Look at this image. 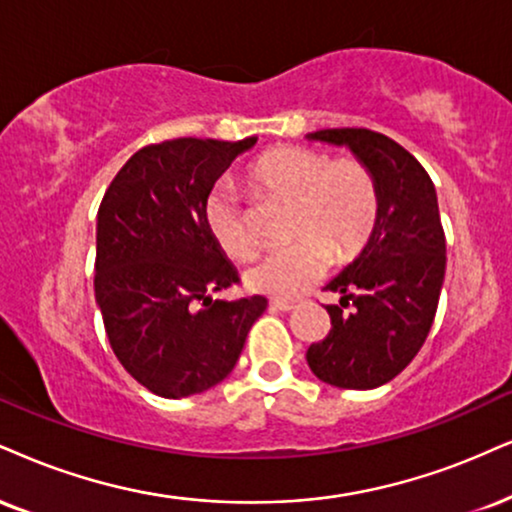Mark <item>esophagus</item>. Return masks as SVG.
Wrapping results in <instances>:
<instances>
[{"mask_svg": "<svg viewBox=\"0 0 512 512\" xmlns=\"http://www.w3.org/2000/svg\"><path fill=\"white\" fill-rule=\"evenodd\" d=\"M273 306L277 308V311H294V308H299L301 306V301L299 299H275L273 301Z\"/></svg>", "mask_w": 512, "mask_h": 512, "instance_id": "1", "label": "esophagus"}]
</instances>
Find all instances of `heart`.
<instances>
[{
  "label": "heart",
  "instance_id": "obj_1",
  "mask_svg": "<svg viewBox=\"0 0 512 512\" xmlns=\"http://www.w3.org/2000/svg\"><path fill=\"white\" fill-rule=\"evenodd\" d=\"M249 182L266 197L292 201L287 249L263 256L244 273L251 292L299 296L334 263H349L368 244L380 216V192L370 168L356 159H330L311 147H277L249 168ZM206 227L225 256L244 261L256 239L244 208L227 189H213Z\"/></svg>",
  "mask_w": 512,
  "mask_h": 512
}]
</instances>
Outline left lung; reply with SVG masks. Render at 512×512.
I'll return each mask as SVG.
<instances>
[{
    "instance_id": "left-lung-1",
    "label": "left lung",
    "mask_w": 512,
    "mask_h": 512,
    "mask_svg": "<svg viewBox=\"0 0 512 512\" xmlns=\"http://www.w3.org/2000/svg\"><path fill=\"white\" fill-rule=\"evenodd\" d=\"M306 137L349 149L380 192L368 244L325 287L342 299L327 306L332 330L308 346V368L339 389L382 387L413 361L437 313L446 273L437 189L418 159L380 132L332 128Z\"/></svg>"
}]
</instances>
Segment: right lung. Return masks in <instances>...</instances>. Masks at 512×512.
Returning <instances> with one entry per match:
<instances>
[{
    "label": "right lung",
    "instance_id": "1",
    "mask_svg": "<svg viewBox=\"0 0 512 512\" xmlns=\"http://www.w3.org/2000/svg\"><path fill=\"white\" fill-rule=\"evenodd\" d=\"M254 144H149L118 170L99 206L94 296L106 337L123 368L163 399L223 382L268 306L266 296L213 299L239 277L204 218L216 180Z\"/></svg>",
    "mask_w": 512,
    "mask_h": 512
}]
</instances>
